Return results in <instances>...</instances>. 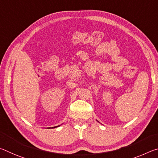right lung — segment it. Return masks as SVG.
Listing matches in <instances>:
<instances>
[{"mask_svg":"<svg viewBox=\"0 0 158 158\" xmlns=\"http://www.w3.org/2000/svg\"><path fill=\"white\" fill-rule=\"evenodd\" d=\"M59 127V125H58V126H56V127H53L52 128H55V127Z\"/></svg>","mask_w":158,"mask_h":158,"instance_id":"right-lung-1","label":"right lung"}]
</instances>
